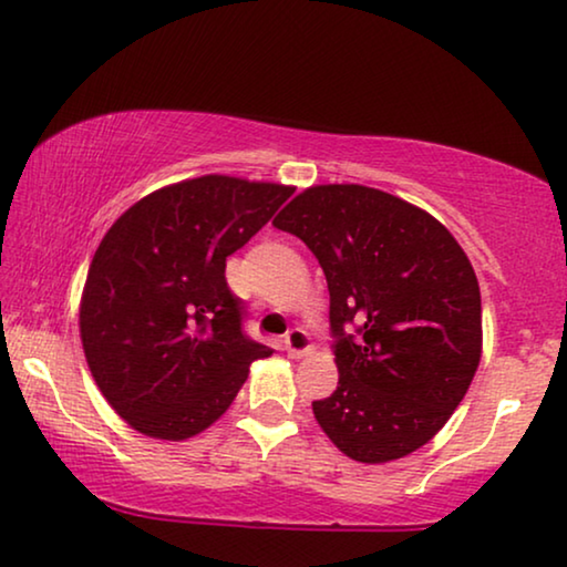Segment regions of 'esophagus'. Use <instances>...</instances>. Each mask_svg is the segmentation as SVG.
<instances>
[{
	"label": "esophagus",
	"instance_id": "34e87169",
	"mask_svg": "<svg viewBox=\"0 0 567 567\" xmlns=\"http://www.w3.org/2000/svg\"><path fill=\"white\" fill-rule=\"evenodd\" d=\"M284 348H286V352H289L291 358H303V355H309L311 340H309L307 332L299 330V327H293V330L286 334Z\"/></svg>",
	"mask_w": 567,
	"mask_h": 567
}]
</instances>
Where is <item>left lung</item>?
<instances>
[{
  "instance_id": "obj_1",
  "label": "left lung",
  "mask_w": 567,
  "mask_h": 567,
  "mask_svg": "<svg viewBox=\"0 0 567 567\" xmlns=\"http://www.w3.org/2000/svg\"><path fill=\"white\" fill-rule=\"evenodd\" d=\"M274 225L315 252L330 289L338 389L311 401L358 463L426 445L481 363V289L465 250L424 209L360 184L301 192Z\"/></svg>"
}]
</instances>
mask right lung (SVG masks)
Segmentation results:
<instances>
[{"mask_svg":"<svg viewBox=\"0 0 567 567\" xmlns=\"http://www.w3.org/2000/svg\"><path fill=\"white\" fill-rule=\"evenodd\" d=\"M291 194L209 174L143 196L106 229L81 293V344L133 430L194 437L227 412L252 360L274 352L243 332L225 266Z\"/></svg>","mask_w":567,"mask_h":567,"instance_id":"add662e5","label":"right lung"}]
</instances>
